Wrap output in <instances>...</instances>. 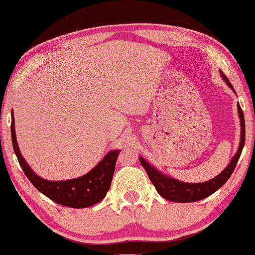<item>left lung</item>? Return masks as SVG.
Returning a JSON list of instances; mask_svg holds the SVG:
<instances>
[{"label": "left lung", "mask_w": 255, "mask_h": 255, "mask_svg": "<svg viewBox=\"0 0 255 255\" xmlns=\"http://www.w3.org/2000/svg\"><path fill=\"white\" fill-rule=\"evenodd\" d=\"M224 81L227 83L228 87L235 92L233 86L231 85L230 80L227 79V76L224 73L220 72ZM238 113H239L240 118V126H241V135H240V143L239 148H238L237 154L233 156V159L231 160L230 165L225 168L219 175L215 176L214 179H211L209 181L200 182V183H187L179 181V180L170 178L168 175H165L161 172H159L156 168H154L153 166L149 165L143 157H140L141 165L149 176L151 183H153L157 193L169 201L174 202H194L199 201L207 198L211 194H213L214 192H217L222 185H225L230 176L233 173V170L237 166L239 157L241 155V151L245 146V137H246V130H245V117L244 112L241 109L240 105L238 104Z\"/></svg>", "instance_id": "left-lung-1"}]
</instances>
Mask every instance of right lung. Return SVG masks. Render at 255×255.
Here are the masks:
<instances>
[{
  "label": "right lung",
  "mask_w": 255,
  "mask_h": 255,
  "mask_svg": "<svg viewBox=\"0 0 255 255\" xmlns=\"http://www.w3.org/2000/svg\"><path fill=\"white\" fill-rule=\"evenodd\" d=\"M11 141L14 151L17 156L20 166L25 176L35 188L56 204L72 208H85L93 206L105 198L111 187L120 150H111L100 162L85 175L72 180L62 181H49L42 179L31 170L27 161L21 155L20 148L15 135V121L11 113Z\"/></svg>",
  "instance_id": "1"
}]
</instances>
